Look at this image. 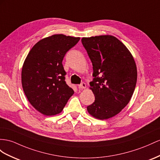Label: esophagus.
<instances>
[{
    "instance_id": "obj_1",
    "label": "esophagus",
    "mask_w": 160,
    "mask_h": 160,
    "mask_svg": "<svg viewBox=\"0 0 160 160\" xmlns=\"http://www.w3.org/2000/svg\"><path fill=\"white\" fill-rule=\"evenodd\" d=\"M78 88L80 90H82V89L86 88V87H87V85H86V84L84 82H82L81 84H79L78 86Z\"/></svg>"
}]
</instances>
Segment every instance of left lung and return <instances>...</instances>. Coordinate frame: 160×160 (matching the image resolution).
I'll return each mask as SVG.
<instances>
[{
	"instance_id": "8db88e82",
	"label": "left lung",
	"mask_w": 160,
	"mask_h": 160,
	"mask_svg": "<svg viewBox=\"0 0 160 160\" xmlns=\"http://www.w3.org/2000/svg\"><path fill=\"white\" fill-rule=\"evenodd\" d=\"M93 66L90 89L95 102L87 107L99 120L115 116L129 103L136 87L137 69L131 52L115 36L101 35L82 38Z\"/></svg>"
}]
</instances>
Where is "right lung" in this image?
I'll use <instances>...</instances> for the list:
<instances>
[{"mask_svg":"<svg viewBox=\"0 0 160 160\" xmlns=\"http://www.w3.org/2000/svg\"><path fill=\"white\" fill-rule=\"evenodd\" d=\"M79 37L53 34L39 40L28 53L22 70V84L30 104L44 116L62 112L73 94L65 80L62 61Z\"/></svg>","mask_w":160,"mask_h":160,"instance_id":"add662e5","label":"right lung"}]
</instances>
